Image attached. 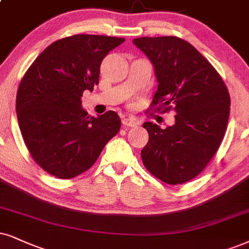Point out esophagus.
Segmentation results:
<instances>
[{"label": "esophagus", "instance_id": "obj_1", "mask_svg": "<svg viewBox=\"0 0 249 249\" xmlns=\"http://www.w3.org/2000/svg\"><path fill=\"white\" fill-rule=\"evenodd\" d=\"M122 123H123V125H124V126H128V127H134V126H137V125H139V123H138L137 119H134L132 117L123 118Z\"/></svg>", "mask_w": 249, "mask_h": 249}]
</instances>
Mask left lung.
Instances as JSON below:
<instances>
[{
  "instance_id": "obj_1",
  "label": "left lung",
  "mask_w": 249,
  "mask_h": 249,
  "mask_svg": "<svg viewBox=\"0 0 249 249\" xmlns=\"http://www.w3.org/2000/svg\"><path fill=\"white\" fill-rule=\"evenodd\" d=\"M133 43L152 62L159 83L150 107L177 114L175 125L164 130L143 124L149 135L141 150L143 165L166 184H184L221 146L231 105L228 88L215 68L180 37L143 36Z\"/></svg>"
}]
</instances>
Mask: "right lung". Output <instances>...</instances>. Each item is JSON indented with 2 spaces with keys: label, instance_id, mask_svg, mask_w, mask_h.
<instances>
[{
  "label": "right lung",
  "instance_id": "add662e5",
  "mask_svg": "<svg viewBox=\"0 0 249 249\" xmlns=\"http://www.w3.org/2000/svg\"><path fill=\"white\" fill-rule=\"evenodd\" d=\"M124 37L77 34L47 47L21 79L16 112L24 142L48 174L70 179L92 166L118 133L115 111L97 117L81 108L84 90L99 84L100 67Z\"/></svg>",
  "mask_w": 249,
  "mask_h": 249
}]
</instances>
